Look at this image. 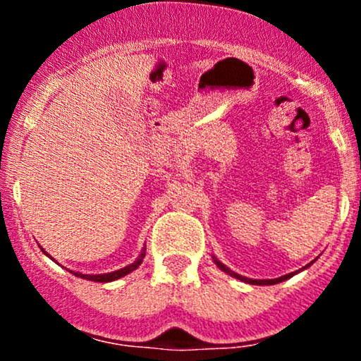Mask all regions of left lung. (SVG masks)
I'll return each instance as SVG.
<instances>
[{"instance_id": "8db88e82", "label": "left lung", "mask_w": 361, "mask_h": 361, "mask_svg": "<svg viewBox=\"0 0 361 361\" xmlns=\"http://www.w3.org/2000/svg\"><path fill=\"white\" fill-rule=\"evenodd\" d=\"M214 261H215V264H217V267L221 268L222 271H226V273H227V275L234 276V279H238V280L247 281V283H252V285H275V283H279V281H283V280L290 279V276H293V275H295V273H288V275H285V276H280V279H275V280H251V279H246V276H241V275H238V273H234L233 270H229V268H227L226 264H222L221 261H219L217 258H214ZM307 267H309V264H307ZM307 267H305V268H307Z\"/></svg>"}]
</instances>
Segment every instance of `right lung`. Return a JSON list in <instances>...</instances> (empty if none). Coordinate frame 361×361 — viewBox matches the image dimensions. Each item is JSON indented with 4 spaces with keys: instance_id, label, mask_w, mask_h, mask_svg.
Returning a JSON list of instances; mask_svg holds the SVG:
<instances>
[{
    "instance_id": "obj_1",
    "label": "right lung",
    "mask_w": 361,
    "mask_h": 361,
    "mask_svg": "<svg viewBox=\"0 0 361 361\" xmlns=\"http://www.w3.org/2000/svg\"><path fill=\"white\" fill-rule=\"evenodd\" d=\"M146 250H142V252H140V256L137 259L134 261V263L132 264H128V267H126V268H120V270H117V271H111V273H103V275H82V273H74V271H71V273H74V275L76 276H81V279H85V280H91V281H102V283H106V281H114V280H118V279H122V276H126V275H128V273L130 271H134L135 268H139V264L142 263V259H144V256H146V252H144Z\"/></svg>"
}]
</instances>
